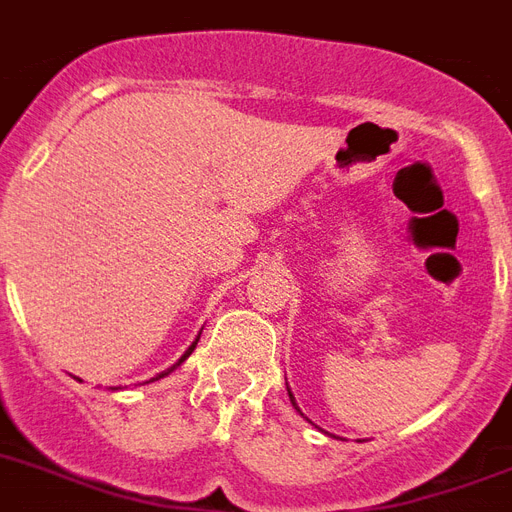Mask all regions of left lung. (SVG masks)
I'll use <instances>...</instances> for the list:
<instances>
[{"mask_svg":"<svg viewBox=\"0 0 512 512\" xmlns=\"http://www.w3.org/2000/svg\"><path fill=\"white\" fill-rule=\"evenodd\" d=\"M287 392H290V386H287ZM290 400H292V405H295V411H300L298 403H295V397H292V392H290Z\"/></svg>","mask_w":512,"mask_h":512,"instance_id":"left-lung-1","label":"left lung"}]
</instances>
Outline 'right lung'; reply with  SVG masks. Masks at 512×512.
<instances>
[{"label": "right lung", "instance_id": "1", "mask_svg": "<svg viewBox=\"0 0 512 512\" xmlns=\"http://www.w3.org/2000/svg\"><path fill=\"white\" fill-rule=\"evenodd\" d=\"M198 338H201V333H198ZM198 338H195V341L190 343V346H187L185 354H182V357H179V360L174 362V365H171V368H166V370H163V373H158V376H155V378H150V381H161V378H166V376H169V373H174V370H177L179 365H182V362H185L187 357H190V354H193V349H195V343H198Z\"/></svg>", "mask_w": 512, "mask_h": 512}]
</instances>
